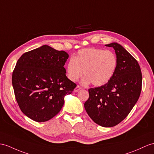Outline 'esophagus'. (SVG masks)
<instances>
[{"instance_id": "esophagus-1", "label": "esophagus", "mask_w": 154, "mask_h": 154, "mask_svg": "<svg viewBox=\"0 0 154 154\" xmlns=\"http://www.w3.org/2000/svg\"><path fill=\"white\" fill-rule=\"evenodd\" d=\"M82 89V88L80 87V86L78 85L76 86V87L74 88V92H77V91H79V90H80V89Z\"/></svg>"}]
</instances>
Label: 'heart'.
<instances>
[{"instance_id": "obj_1", "label": "heart", "mask_w": 154, "mask_h": 154, "mask_svg": "<svg viewBox=\"0 0 154 154\" xmlns=\"http://www.w3.org/2000/svg\"><path fill=\"white\" fill-rule=\"evenodd\" d=\"M118 65L116 54L110 50L89 48L78 51L66 64V76L72 82L77 81L84 74L82 83H92L95 86L106 84L113 77Z\"/></svg>"}]
</instances>
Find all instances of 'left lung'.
<instances>
[{
	"label": "left lung",
	"mask_w": 154,
	"mask_h": 154,
	"mask_svg": "<svg viewBox=\"0 0 154 154\" xmlns=\"http://www.w3.org/2000/svg\"><path fill=\"white\" fill-rule=\"evenodd\" d=\"M115 50L118 59L111 80L88 89L85 109L92 120L102 127H114L122 122L136 104L142 89V73L137 60L118 43L106 44Z\"/></svg>",
	"instance_id": "1"
}]
</instances>
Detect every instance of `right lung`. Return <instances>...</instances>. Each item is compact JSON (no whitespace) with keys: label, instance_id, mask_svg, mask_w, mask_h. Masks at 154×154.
Here are the masks:
<instances>
[{"label":"right lung","instance_id":"1","mask_svg":"<svg viewBox=\"0 0 154 154\" xmlns=\"http://www.w3.org/2000/svg\"><path fill=\"white\" fill-rule=\"evenodd\" d=\"M65 51L47 45L26 52L16 63L12 85L22 112L37 122L50 120L61 110L66 95L76 84L66 76Z\"/></svg>","mask_w":154,"mask_h":154}]
</instances>
